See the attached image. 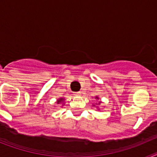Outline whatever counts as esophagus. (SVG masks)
<instances>
[{"label": "esophagus", "instance_id": "esophagus-1", "mask_svg": "<svg viewBox=\"0 0 157 157\" xmlns=\"http://www.w3.org/2000/svg\"><path fill=\"white\" fill-rule=\"evenodd\" d=\"M75 94L76 96H80L81 95V92H76Z\"/></svg>", "mask_w": 157, "mask_h": 157}]
</instances>
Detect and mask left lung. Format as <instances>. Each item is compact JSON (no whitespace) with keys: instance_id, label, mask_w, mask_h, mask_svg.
Instances as JSON below:
<instances>
[{"instance_id":"8db88e82","label":"left lung","mask_w":157,"mask_h":157,"mask_svg":"<svg viewBox=\"0 0 157 157\" xmlns=\"http://www.w3.org/2000/svg\"><path fill=\"white\" fill-rule=\"evenodd\" d=\"M95 99H96V100H99V98H98V97H95ZM101 101H98V103H97V104H96V105H101ZM93 106L96 107V105H93ZM97 109H98V110H99V109H99V107H98V106H97Z\"/></svg>"}]
</instances>
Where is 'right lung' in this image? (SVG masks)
<instances>
[{"label": "right lung", "instance_id": "right-lung-1", "mask_svg": "<svg viewBox=\"0 0 157 157\" xmlns=\"http://www.w3.org/2000/svg\"><path fill=\"white\" fill-rule=\"evenodd\" d=\"M64 101H65L64 98H60L56 101V103H57V105H61L62 104V106H63V105H64Z\"/></svg>", "mask_w": 157, "mask_h": 157}]
</instances>
